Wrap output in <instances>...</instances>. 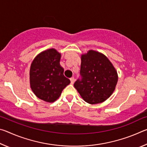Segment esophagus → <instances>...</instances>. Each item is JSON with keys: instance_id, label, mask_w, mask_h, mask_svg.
Segmentation results:
<instances>
[{"instance_id": "1", "label": "esophagus", "mask_w": 147, "mask_h": 147, "mask_svg": "<svg viewBox=\"0 0 147 147\" xmlns=\"http://www.w3.org/2000/svg\"><path fill=\"white\" fill-rule=\"evenodd\" d=\"M70 80H71V84H73L74 82V77H72V78H71Z\"/></svg>"}]
</instances>
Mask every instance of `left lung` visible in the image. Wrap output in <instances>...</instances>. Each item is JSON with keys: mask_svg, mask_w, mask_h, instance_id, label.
Here are the masks:
<instances>
[{"mask_svg": "<svg viewBox=\"0 0 147 147\" xmlns=\"http://www.w3.org/2000/svg\"><path fill=\"white\" fill-rule=\"evenodd\" d=\"M80 74L74 86L86 102L102 103L110 96L118 81V74L109 59L98 51L89 50L81 56Z\"/></svg>", "mask_w": 147, "mask_h": 147, "instance_id": "8db88e82", "label": "left lung"}]
</instances>
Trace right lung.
I'll use <instances>...</instances> for the list:
<instances>
[{"label": "right lung", "instance_id": "obj_1", "mask_svg": "<svg viewBox=\"0 0 147 147\" xmlns=\"http://www.w3.org/2000/svg\"><path fill=\"white\" fill-rule=\"evenodd\" d=\"M60 58L61 54L55 49H49L38 54L31 63L30 84L32 91L37 97L47 102L56 101L71 82L63 75Z\"/></svg>", "mask_w": 147, "mask_h": 147}]
</instances>
